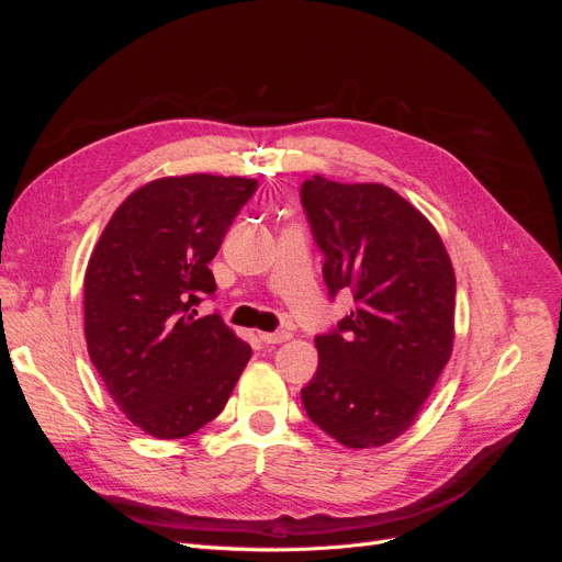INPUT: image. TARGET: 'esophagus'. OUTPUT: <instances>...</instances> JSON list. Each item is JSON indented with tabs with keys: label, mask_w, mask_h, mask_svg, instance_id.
Wrapping results in <instances>:
<instances>
[{
	"label": "esophagus",
	"mask_w": 562,
	"mask_h": 562,
	"mask_svg": "<svg viewBox=\"0 0 562 562\" xmlns=\"http://www.w3.org/2000/svg\"><path fill=\"white\" fill-rule=\"evenodd\" d=\"M258 337H260V342H265V345H281V342H285V339H291V333H285V330H281V333H258Z\"/></svg>",
	"instance_id": "34e87169"
}]
</instances>
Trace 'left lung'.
I'll return each instance as SVG.
<instances>
[{"instance_id":"left-lung-1","label":"left lung","mask_w":562,"mask_h":562,"mask_svg":"<svg viewBox=\"0 0 562 562\" xmlns=\"http://www.w3.org/2000/svg\"><path fill=\"white\" fill-rule=\"evenodd\" d=\"M330 295L356 310L318 335V368L302 389L310 419L337 443L380 448L413 427L454 342V269L436 227L380 182L302 184Z\"/></svg>"}]
</instances>
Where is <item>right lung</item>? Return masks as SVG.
Masks as SVG:
<instances>
[{"mask_svg": "<svg viewBox=\"0 0 562 562\" xmlns=\"http://www.w3.org/2000/svg\"><path fill=\"white\" fill-rule=\"evenodd\" d=\"M258 190L239 176H168L131 192L83 274V335L112 401L145 434L173 440L220 415L250 345L217 314L209 262Z\"/></svg>", "mask_w": 562, "mask_h": 562, "instance_id": "1", "label": "right lung"}]
</instances>
